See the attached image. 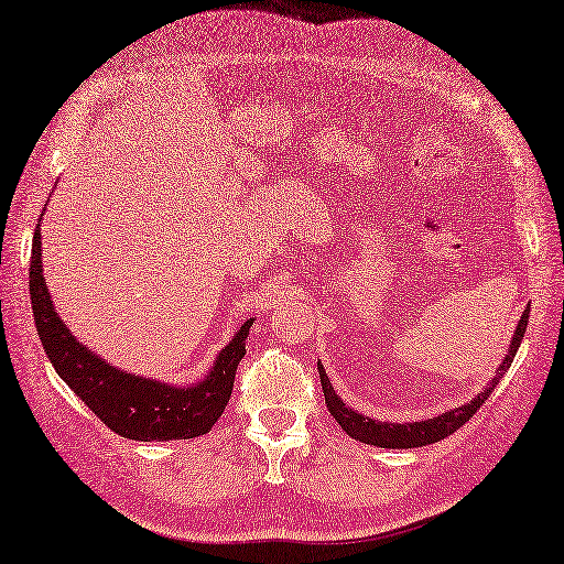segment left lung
I'll return each mask as SVG.
<instances>
[{
    "label": "left lung",
    "instance_id": "8db88e82",
    "mask_svg": "<svg viewBox=\"0 0 564 564\" xmlns=\"http://www.w3.org/2000/svg\"><path fill=\"white\" fill-rule=\"evenodd\" d=\"M529 306L524 308V313H521V321L517 323V329H514L512 341H510V349H507V354L502 356V364L498 366L496 376L490 378L488 386L480 390L471 402L449 409V411H445V414H437L433 419H423V421H414V423H411V421L409 423L376 421V419L359 414V411H354L351 406L345 404V400H341V397L335 392L333 382H329L323 364L318 361L321 386H323V392H325V404L329 409V414L335 416V421L341 425V431H345L349 437H354V441H359V443H366V445L388 447V449H411V447H423V445L445 441L447 435L459 431L462 425L469 421L480 406L486 404V400L490 397V392L496 390L500 378L507 373V370H510V366L514 361V354H517L521 339H524V333H527Z\"/></svg>",
    "mask_w": 564,
    "mask_h": 564
}]
</instances>
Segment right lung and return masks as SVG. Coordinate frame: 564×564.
Segmentation results:
<instances>
[{"label": "right lung", "mask_w": 564, "mask_h": 564, "mask_svg": "<svg viewBox=\"0 0 564 564\" xmlns=\"http://www.w3.org/2000/svg\"><path fill=\"white\" fill-rule=\"evenodd\" d=\"M43 219V217H40ZM31 304L40 341L59 378L72 388L107 429L141 443L188 441L208 433L235 388L237 366L246 354L253 318L246 321L213 361L208 376L191 386L129 373L78 341L54 311L43 274V231L40 223L31 253Z\"/></svg>", "instance_id": "right-lung-1"}]
</instances>
